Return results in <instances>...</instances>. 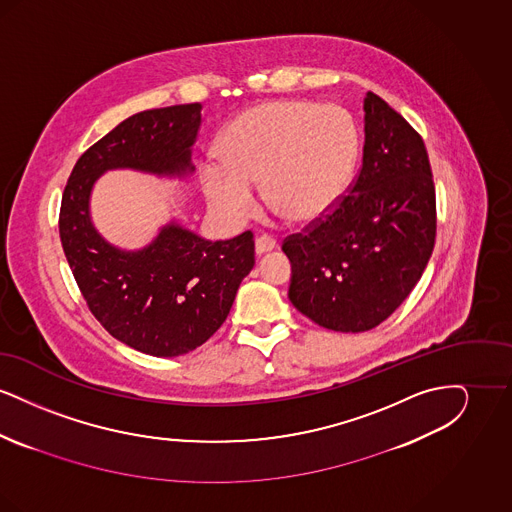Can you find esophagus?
<instances>
[{
  "label": "esophagus",
  "mask_w": 512,
  "mask_h": 512,
  "mask_svg": "<svg viewBox=\"0 0 512 512\" xmlns=\"http://www.w3.org/2000/svg\"><path fill=\"white\" fill-rule=\"evenodd\" d=\"M274 247H276V240L270 238L267 234H263V236H259V238L255 240V251H257V255H263V253H267V251H272Z\"/></svg>",
  "instance_id": "1"
}]
</instances>
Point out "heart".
Here are the masks:
<instances>
[{"mask_svg": "<svg viewBox=\"0 0 512 512\" xmlns=\"http://www.w3.org/2000/svg\"><path fill=\"white\" fill-rule=\"evenodd\" d=\"M359 153V130L334 103L268 101L232 122L219 144L222 167H201L209 207L228 222L253 211V184L268 207L295 224L324 219L345 194Z\"/></svg>", "mask_w": 512, "mask_h": 512, "instance_id": "1", "label": "heart"}]
</instances>
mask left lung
Returning <instances> with one entry per match:
<instances>
[{
    "label": "left lung",
    "instance_id": "obj_1",
    "mask_svg": "<svg viewBox=\"0 0 512 512\" xmlns=\"http://www.w3.org/2000/svg\"><path fill=\"white\" fill-rule=\"evenodd\" d=\"M436 242V188L420 134L376 94L365 98L363 167L349 194L284 240L288 297L334 332H366L413 292Z\"/></svg>",
    "mask_w": 512,
    "mask_h": 512
}]
</instances>
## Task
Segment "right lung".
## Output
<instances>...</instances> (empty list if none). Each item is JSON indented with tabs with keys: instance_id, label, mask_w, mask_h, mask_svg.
Here are the masks:
<instances>
[{
	"instance_id": "obj_1",
	"label": "right lung",
	"mask_w": 512,
	"mask_h": 512,
	"mask_svg": "<svg viewBox=\"0 0 512 512\" xmlns=\"http://www.w3.org/2000/svg\"><path fill=\"white\" fill-rule=\"evenodd\" d=\"M199 124L201 103L128 117L82 153L61 199V244L92 315L113 338L153 357L190 353L219 330L255 265L253 234L209 242L169 222L144 249L126 251L101 238L90 195L113 169L192 174Z\"/></svg>"
}]
</instances>
